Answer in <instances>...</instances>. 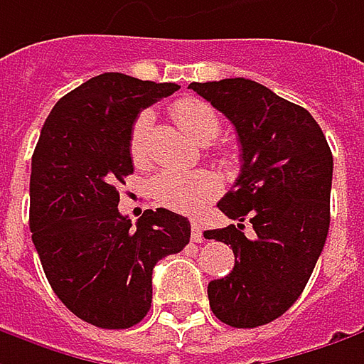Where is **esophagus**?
I'll return each instance as SVG.
<instances>
[{"label":"esophagus","instance_id":"obj_1","mask_svg":"<svg viewBox=\"0 0 364 364\" xmlns=\"http://www.w3.org/2000/svg\"><path fill=\"white\" fill-rule=\"evenodd\" d=\"M191 240L193 242H201L203 240V226L199 224L198 220L191 222Z\"/></svg>","mask_w":364,"mask_h":364}]
</instances>
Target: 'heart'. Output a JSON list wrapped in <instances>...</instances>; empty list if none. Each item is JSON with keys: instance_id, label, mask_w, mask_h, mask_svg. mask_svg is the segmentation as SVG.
I'll list each match as a JSON object with an SVG mask.
<instances>
[{"instance_id": "1", "label": "heart", "mask_w": 364, "mask_h": 364, "mask_svg": "<svg viewBox=\"0 0 364 364\" xmlns=\"http://www.w3.org/2000/svg\"><path fill=\"white\" fill-rule=\"evenodd\" d=\"M173 118L187 134L199 144H210L220 132V116L210 103L185 97L173 105ZM151 114L142 112L134 119L128 136V152L134 165H144L149 161V132H151ZM154 199L168 210L183 213H196L212 201L220 185L212 173L196 171H163L151 183Z\"/></svg>"}]
</instances>
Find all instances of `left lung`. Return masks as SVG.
I'll use <instances>...</instances> for the list:
<instances>
[{"instance_id":"1","label":"left lung","mask_w":364,"mask_h":364,"mask_svg":"<svg viewBox=\"0 0 364 364\" xmlns=\"http://www.w3.org/2000/svg\"><path fill=\"white\" fill-rule=\"evenodd\" d=\"M189 89L234 124L242 151L240 175L218 203L236 224L205 232L236 257L230 275L210 281V308L234 328L264 326L297 301L326 245L332 152L308 109L257 81L236 77Z\"/></svg>"}]
</instances>
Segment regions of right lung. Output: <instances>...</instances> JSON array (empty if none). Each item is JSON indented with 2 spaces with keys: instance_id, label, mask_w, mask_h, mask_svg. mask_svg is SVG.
I'll return each mask as SVG.
<instances>
[{
  "instance_id": "obj_1",
  "label": "right lung",
  "mask_w": 364,
  "mask_h": 364,
  "mask_svg": "<svg viewBox=\"0 0 364 364\" xmlns=\"http://www.w3.org/2000/svg\"><path fill=\"white\" fill-rule=\"evenodd\" d=\"M175 83L103 73L60 97L46 118L30 173V232L56 297L87 324L122 330L151 309L152 269L189 245L179 213L118 210L132 175L128 136L138 114Z\"/></svg>"
}]
</instances>
